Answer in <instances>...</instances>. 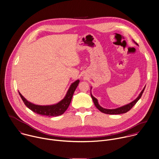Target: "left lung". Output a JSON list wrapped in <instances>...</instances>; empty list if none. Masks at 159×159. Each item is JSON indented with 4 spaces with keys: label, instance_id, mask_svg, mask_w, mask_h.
<instances>
[{
    "label": "left lung",
    "instance_id": "1",
    "mask_svg": "<svg viewBox=\"0 0 159 159\" xmlns=\"http://www.w3.org/2000/svg\"><path fill=\"white\" fill-rule=\"evenodd\" d=\"M145 88V86L144 87V88L143 89V90L141 91V93H140L139 96L132 102L130 103L129 104L126 105L125 106H123L121 107L120 108H117L116 109H105L102 108L101 106H100V105L98 103V100L97 98H95L93 95L91 94V97L93 99V101L94 102V104L101 112L106 113V114H109V115H118V114H121V113H126L127 111H129L131 108H132V107L137 103V102L140 100V98H141L142 95L144 91V89Z\"/></svg>",
    "mask_w": 159,
    "mask_h": 159
}]
</instances>
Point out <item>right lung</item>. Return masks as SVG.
Returning a JSON list of instances; mask_svg holds the SVG:
<instances>
[{
  "instance_id": "add662e5",
  "label": "right lung",
  "mask_w": 159,
  "mask_h": 159,
  "mask_svg": "<svg viewBox=\"0 0 159 159\" xmlns=\"http://www.w3.org/2000/svg\"><path fill=\"white\" fill-rule=\"evenodd\" d=\"M80 83L79 80H76L75 82L71 84L70 86L66 97L64 99H62L60 102L53 105L48 106H40L34 105L29 102L19 92L20 98L24 102L25 105L29 108L30 110L34 111L36 113L39 114L41 115H46L48 116H57L64 113L65 111L68 108L73 97L74 92L77 88Z\"/></svg>"
}]
</instances>
